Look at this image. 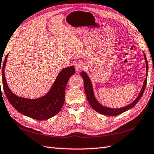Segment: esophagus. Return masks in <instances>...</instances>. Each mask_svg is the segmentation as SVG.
<instances>
[{
    "label": "esophagus",
    "instance_id": "1",
    "mask_svg": "<svg viewBox=\"0 0 154 154\" xmlns=\"http://www.w3.org/2000/svg\"><path fill=\"white\" fill-rule=\"evenodd\" d=\"M84 68V66L83 63H78L76 64V69L77 71H80L82 70H83Z\"/></svg>",
    "mask_w": 154,
    "mask_h": 154
}]
</instances>
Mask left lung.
Wrapping results in <instances>:
<instances>
[{
	"mask_svg": "<svg viewBox=\"0 0 154 154\" xmlns=\"http://www.w3.org/2000/svg\"><path fill=\"white\" fill-rule=\"evenodd\" d=\"M144 59H145L146 64V78L144 82V84H143V86H142V88L141 89L140 91V94L138 95V97H136V100L131 104L126 105V106H125V107H121V108H118V109H113V108H109V107H105V106H103L102 105H101L97 101L96 98H95V97L94 92V90H93V86H92V84H91V82L90 79V78H89L88 74L85 72H82L80 73V75L82 76V77L83 80H84V90H85V92H86L87 99L89 101V103H90V105L91 106V107L93 108L95 111H96L97 112H100V113H101L102 115H109V116H117L118 115H120V114L122 113V112H125L126 111H128V109H131L132 107H134V106L138 103V101L141 99L142 95L144 92L146 86V84H147V77H148V61H147L146 57L144 53Z\"/></svg>",
	"mask_w": 154,
	"mask_h": 154,
	"instance_id": "obj_1",
	"label": "left lung"
}]
</instances>
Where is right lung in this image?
<instances>
[{
    "label": "right lung",
    "instance_id": "1",
    "mask_svg": "<svg viewBox=\"0 0 154 154\" xmlns=\"http://www.w3.org/2000/svg\"><path fill=\"white\" fill-rule=\"evenodd\" d=\"M8 56V54H6L2 66V85L6 97L14 108L23 115L39 121L46 120L59 113L64 102L68 81L75 73L74 67L70 66L61 70L47 94L37 99H28L17 96L8 86L5 75Z\"/></svg>",
    "mask_w": 154,
    "mask_h": 154
}]
</instances>
